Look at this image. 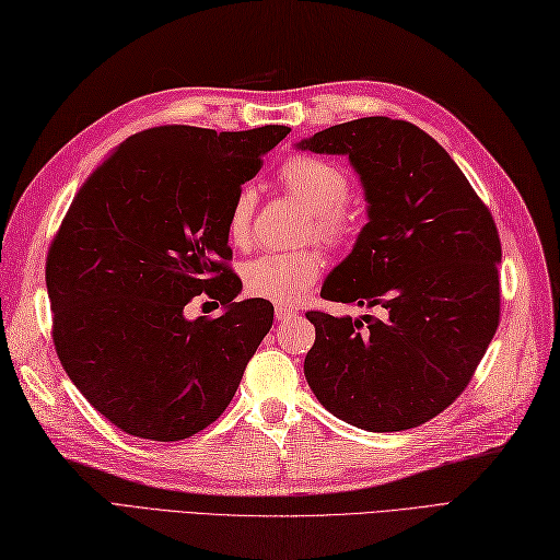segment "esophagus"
Wrapping results in <instances>:
<instances>
[{
	"instance_id": "esophagus-1",
	"label": "esophagus",
	"mask_w": 560,
	"mask_h": 560,
	"mask_svg": "<svg viewBox=\"0 0 560 560\" xmlns=\"http://www.w3.org/2000/svg\"><path fill=\"white\" fill-rule=\"evenodd\" d=\"M299 316V311L296 308H290V306H276V320L278 323H288V320H292V318H296Z\"/></svg>"
}]
</instances>
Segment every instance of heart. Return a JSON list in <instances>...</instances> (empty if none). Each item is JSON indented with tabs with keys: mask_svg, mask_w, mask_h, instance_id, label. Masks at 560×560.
<instances>
[{
	"mask_svg": "<svg viewBox=\"0 0 560 560\" xmlns=\"http://www.w3.org/2000/svg\"><path fill=\"white\" fill-rule=\"evenodd\" d=\"M280 183L311 213L308 235L327 247H345L357 233V213L349 209L351 177L335 161L299 154L280 168ZM256 195L240 187L230 203L225 233L230 244L244 247L249 240ZM323 272V256L316 249L272 252L252 258L244 266V290L272 304H296L311 292Z\"/></svg>",
	"mask_w": 560,
	"mask_h": 560,
	"instance_id": "heart-1",
	"label": "heart"
}]
</instances>
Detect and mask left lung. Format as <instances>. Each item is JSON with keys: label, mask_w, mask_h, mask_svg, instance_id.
I'll list each match as a JSON object with an SVG mask.
<instances>
[{"label": "left lung", "mask_w": 560, "mask_h": 560, "mask_svg": "<svg viewBox=\"0 0 560 560\" xmlns=\"http://www.w3.org/2000/svg\"><path fill=\"white\" fill-rule=\"evenodd\" d=\"M299 147L347 154L371 218L320 296L385 308L357 320L306 313L316 325L308 387L361 430L418 428L460 397L499 327L494 218L444 147L408 120L357 118Z\"/></svg>", "instance_id": "1"}]
</instances>
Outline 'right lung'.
Wrapping results in <instances>:
<instances>
[{
	"label": "right lung",
	"instance_id": "1",
	"mask_svg": "<svg viewBox=\"0 0 560 560\" xmlns=\"http://www.w3.org/2000/svg\"><path fill=\"white\" fill-rule=\"evenodd\" d=\"M290 128L132 135L78 189L47 252L51 339L80 394L122 432L180 442L233 401L272 325L266 299L235 302L225 221L237 189ZM195 295L226 306L184 318Z\"/></svg>",
	"mask_w": 560,
	"mask_h": 560
}]
</instances>
